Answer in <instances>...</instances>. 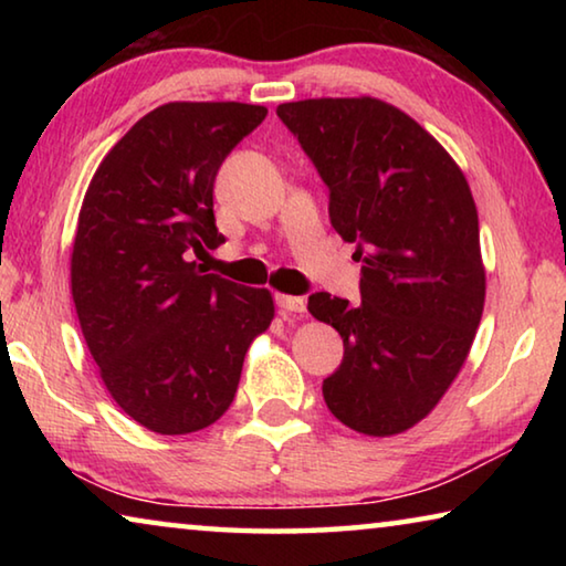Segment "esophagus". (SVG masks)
<instances>
[{
    "label": "esophagus",
    "instance_id": "esophagus-1",
    "mask_svg": "<svg viewBox=\"0 0 566 566\" xmlns=\"http://www.w3.org/2000/svg\"><path fill=\"white\" fill-rule=\"evenodd\" d=\"M276 306H280L282 312H290V314L306 312V302L302 300V296H292V294H276Z\"/></svg>",
    "mask_w": 566,
    "mask_h": 566
}]
</instances>
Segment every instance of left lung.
<instances>
[{"instance_id":"left-lung-1","label":"left lung","mask_w":566,"mask_h":566,"mask_svg":"<svg viewBox=\"0 0 566 566\" xmlns=\"http://www.w3.org/2000/svg\"><path fill=\"white\" fill-rule=\"evenodd\" d=\"M280 119L329 187V219L357 242L361 302L317 292L344 359L324 401L359 434H401L452 387L484 312L486 274L472 189L421 124L377 97L284 102Z\"/></svg>"}]
</instances>
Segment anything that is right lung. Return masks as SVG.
I'll return each instance as SVG.
<instances>
[{
	"mask_svg": "<svg viewBox=\"0 0 566 566\" xmlns=\"http://www.w3.org/2000/svg\"><path fill=\"white\" fill-rule=\"evenodd\" d=\"M266 107L169 102L114 145L84 195L72 300L104 387L157 434L199 432L234 401L244 354L274 319L270 290L202 274L224 242L214 177Z\"/></svg>",
	"mask_w": 566,
	"mask_h": 566,
	"instance_id": "1",
	"label": "right lung"
}]
</instances>
